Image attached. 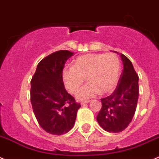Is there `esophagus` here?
<instances>
[{
	"label": "esophagus",
	"instance_id": "34e87169",
	"mask_svg": "<svg viewBox=\"0 0 159 159\" xmlns=\"http://www.w3.org/2000/svg\"><path fill=\"white\" fill-rule=\"evenodd\" d=\"M89 100H86V101H83V102H81V105H84V104H87V103H89Z\"/></svg>",
	"mask_w": 159,
	"mask_h": 159
}]
</instances>
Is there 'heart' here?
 Masks as SVG:
<instances>
[{"instance_id": "1", "label": "heart", "mask_w": 159, "mask_h": 159, "mask_svg": "<svg viewBox=\"0 0 159 159\" xmlns=\"http://www.w3.org/2000/svg\"><path fill=\"white\" fill-rule=\"evenodd\" d=\"M120 75V61L113 53H90L78 57L73 67H64L62 78L64 85L76 93L87 80V84L77 93L78 99H88L97 94H108L116 87Z\"/></svg>"}]
</instances>
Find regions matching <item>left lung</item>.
Listing matches in <instances>:
<instances>
[{
	"mask_svg": "<svg viewBox=\"0 0 159 159\" xmlns=\"http://www.w3.org/2000/svg\"><path fill=\"white\" fill-rule=\"evenodd\" d=\"M117 53V52H116ZM124 70L116 88L109 96L101 98L102 108L96 120L107 132L119 133L125 130L135 113L139 95L138 75L131 61L120 53Z\"/></svg>",
	"mask_w": 159,
	"mask_h": 159,
	"instance_id": "obj_1",
	"label": "left lung"
}]
</instances>
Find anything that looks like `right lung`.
Returning a JSON list of instances; mask_svg holds the SVG:
<instances>
[{
    "instance_id": "right-lung-1",
    "label": "right lung",
    "mask_w": 159,
    "mask_h": 159,
    "mask_svg": "<svg viewBox=\"0 0 159 159\" xmlns=\"http://www.w3.org/2000/svg\"><path fill=\"white\" fill-rule=\"evenodd\" d=\"M73 55L68 50L51 53L39 63L31 80V103L35 118L45 131L53 135L71 130L81 107L66 91L62 78L64 64Z\"/></svg>"
}]
</instances>
